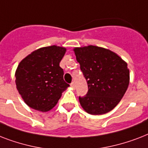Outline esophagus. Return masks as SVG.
<instances>
[{
	"label": "esophagus",
	"instance_id": "34e87169",
	"mask_svg": "<svg viewBox=\"0 0 148 148\" xmlns=\"http://www.w3.org/2000/svg\"><path fill=\"white\" fill-rule=\"evenodd\" d=\"M71 87H72V88H75V84H74V81H73V82H71Z\"/></svg>",
	"mask_w": 148,
	"mask_h": 148
}]
</instances>
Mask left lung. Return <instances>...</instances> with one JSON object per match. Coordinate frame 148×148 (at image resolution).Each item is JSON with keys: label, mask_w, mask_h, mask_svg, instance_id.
Wrapping results in <instances>:
<instances>
[{"label": "left lung", "mask_w": 148, "mask_h": 148, "mask_svg": "<svg viewBox=\"0 0 148 148\" xmlns=\"http://www.w3.org/2000/svg\"><path fill=\"white\" fill-rule=\"evenodd\" d=\"M76 59L88 86L81 107L90 114H103L118 104L128 88L130 72L127 63L117 53L90 45L75 47Z\"/></svg>", "instance_id": "obj_1"}]
</instances>
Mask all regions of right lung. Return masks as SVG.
I'll return each mask as SVG.
<instances>
[{"label":"right lung","mask_w":148,"mask_h":148,"mask_svg":"<svg viewBox=\"0 0 148 148\" xmlns=\"http://www.w3.org/2000/svg\"><path fill=\"white\" fill-rule=\"evenodd\" d=\"M65 52L66 48L55 45L41 47L20 62L15 82L30 108L43 112L51 110L70 86L64 81V71L60 67Z\"/></svg>","instance_id":"1"}]
</instances>
